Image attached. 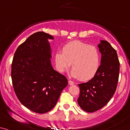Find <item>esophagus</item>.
Instances as JSON below:
<instances>
[{"mask_svg":"<svg viewBox=\"0 0 130 130\" xmlns=\"http://www.w3.org/2000/svg\"><path fill=\"white\" fill-rule=\"evenodd\" d=\"M68 83H69V85H74V83L73 82V81H71V80H69Z\"/></svg>","mask_w":130,"mask_h":130,"instance_id":"1","label":"esophagus"}]
</instances>
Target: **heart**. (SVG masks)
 <instances>
[{
    "label": "heart",
    "instance_id": "heart-1",
    "mask_svg": "<svg viewBox=\"0 0 130 130\" xmlns=\"http://www.w3.org/2000/svg\"><path fill=\"white\" fill-rule=\"evenodd\" d=\"M55 63L60 72L66 71L72 64V75L86 81L93 78L98 71L100 54L93 45L74 41L66 45L62 52L56 53Z\"/></svg>",
    "mask_w": 130,
    "mask_h": 130
}]
</instances>
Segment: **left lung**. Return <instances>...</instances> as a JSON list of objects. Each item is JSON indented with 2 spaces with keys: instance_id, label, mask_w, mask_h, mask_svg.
<instances>
[{
  "instance_id": "1",
  "label": "left lung",
  "mask_w": 130,
  "mask_h": 130,
  "mask_svg": "<svg viewBox=\"0 0 130 130\" xmlns=\"http://www.w3.org/2000/svg\"><path fill=\"white\" fill-rule=\"evenodd\" d=\"M98 44L101 54V64L96 75L89 81L79 84L80 94L77 99L84 111L92 113L109 102L116 91L120 73V62L116 51L106 41Z\"/></svg>"
}]
</instances>
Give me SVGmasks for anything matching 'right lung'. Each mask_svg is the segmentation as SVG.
I'll use <instances>...</instances> for the list:
<instances>
[{"instance_id": "1", "label": "right lung", "mask_w": 130, "mask_h": 130, "mask_svg": "<svg viewBox=\"0 0 130 130\" xmlns=\"http://www.w3.org/2000/svg\"><path fill=\"white\" fill-rule=\"evenodd\" d=\"M53 39L44 32L32 34L17 47L12 62L11 77L16 96L24 106L37 113L51 110L68 85L66 77L51 65L48 39Z\"/></svg>"}]
</instances>
